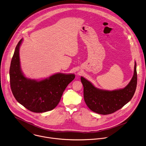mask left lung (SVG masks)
Returning <instances> with one entry per match:
<instances>
[{"label":"left lung","mask_w":146,"mask_h":146,"mask_svg":"<svg viewBox=\"0 0 146 146\" xmlns=\"http://www.w3.org/2000/svg\"><path fill=\"white\" fill-rule=\"evenodd\" d=\"M84 86V97L88 107L101 115L114 113L127 104L133 98L137 84V64L135 62L134 75L129 84L123 88L113 91L95 88L90 81L81 77Z\"/></svg>","instance_id":"left-lung-1"}]
</instances>
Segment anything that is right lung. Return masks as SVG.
Wrapping results in <instances>:
<instances>
[{
	"mask_svg": "<svg viewBox=\"0 0 146 146\" xmlns=\"http://www.w3.org/2000/svg\"><path fill=\"white\" fill-rule=\"evenodd\" d=\"M17 44L9 69L11 88L16 100L35 113L51 111L58 104L65 88L75 78L74 74L56 73L41 81L27 78L20 66L19 49Z\"/></svg>",
	"mask_w": 146,
	"mask_h": 146,
	"instance_id": "obj_1",
	"label": "right lung"
}]
</instances>
